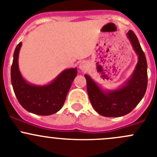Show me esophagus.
<instances>
[{
  "label": "esophagus",
  "instance_id": "obj_1",
  "mask_svg": "<svg viewBox=\"0 0 157 157\" xmlns=\"http://www.w3.org/2000/svg\"><path fill=\"white\" fill-rule=\"evenodd\" d=\"M79 68H80V71H87V69L89 68V64H87V62H86V61H82V62H80V64H79Z\"/></svg>",
  "mask_w": 157,
  "mask_h": 157
}]
</instances>
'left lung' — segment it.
<instances>
[{
	"label": "left lung",
	"instance_id": "8db88e82",
	"mask_svg": "<svg viewBox=\"0 0 157 157\" xmlns=\"http://www.w3.org/2000/svg\"><path fill=\"white\" fill-rule=\"evenodd\" d=\"M137 63L129 78L118 88L104 90L87 74L86 89L93 109L105 117H121L130 113L144 96L147 86V63L144 52L132 30L127 33Z\"/></svg>",
	"mask_w": 157,
	"mask_h": 157
}]
</instances>
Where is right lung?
<instances>
[{"instance_id":"1","label":"right lung","mask_w":157,"mask_h":157,"mask_svg":"<svg viewBox=\"0 0 157 157\" xmlns=\"http://www.w3.org/2000/svg\"><path fill=\"white\" fill-rule=\"evenodd\" d=\"M22 42L17 45L11 66V83L20 105L26 111L39 115H50L58 112L64 105L77 69H65L52 82L36 85L26 81L19 68V53Z\"/></svg>"}]
</instances>
